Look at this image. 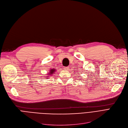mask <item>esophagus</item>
I'll use <instances>...</instances> for the list:
<instances>
[{"label": "esophagus", "instance_id": "34e87169", "mask_svg": "<svg viewBox=\"0 0 128 128\" xmlns=\"http://www.w3.org/2000/svg\"><path fill=\"white\" fill-rule=\"evenodd\" d=\"M64 70H69V68L68 67H64Z\"/></svg>", "mask_w": 128, "mask_h": 128}]
</instances>
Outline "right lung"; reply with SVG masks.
Listing matches in <instances>:
<instances>
[{"label":"right lung","mask_w":128,"mask_h":128,"mask_svg":"<svg viewBox=\"0 0 128 128\" xmlns=\"http://www.w3.org/2000/svg\"><path fill=\"white\" fill-rule=\"evenodd\" d=\"M55 71H56L55 69H50V70L49 72L48 73V75H51L53 74L54 73ZM47 77H46V78H47Z\"/></svg>","instance_id":"1"}]
</instances>
